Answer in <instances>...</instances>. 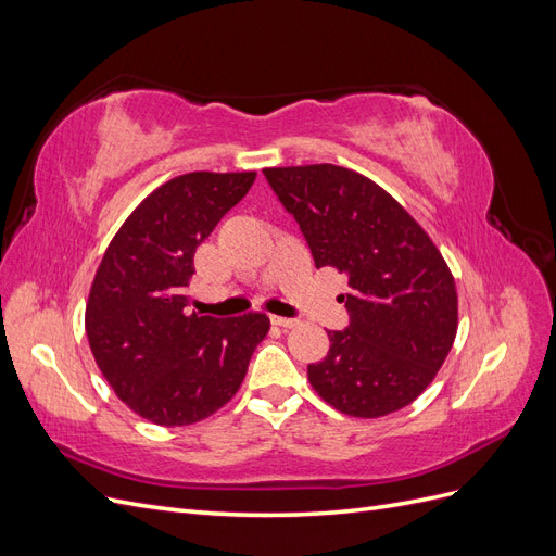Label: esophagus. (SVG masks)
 Returning <instances> with one entry per match:
<instances>
[{
	"label": "esophagus",
	"mask_w": 556,
	"mask_h": 556,
	"mask_svg": "<svg viewBox=\"0 0 556 556\" xmlns=\"http://www.w3.org/2000/svg\"><path fill=\"white\" fill-rule=\"evenodd\" d=\"M271 325L280 327V329H292L299 325V319H292V317H280V315H271Z\"/></svg>",
	"instance_id": "1"
}]
</instances>
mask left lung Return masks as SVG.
I'll list each match as a JSON object with an SVG mask.
<instances>
[{"instance_id": "obj_1", "label": "left lung", "mask_w": 556, "mask_h": 556, "mask_svg": "<svg viewBox=\"0 0 556 556\" xmlns=\"http://www.w3.org/2000/svg\"><path fill=\"white\" fill-rule=\"evenodd\" d=\"M264 176L308 241L315 266L348 276L345 331L308 364L313 390L352 417L406 408L457 336V288L441 250L378 182L336 164L271 166Z\"/></svg>"}]
</instances>
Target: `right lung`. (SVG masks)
<instances>
[{
	"label": "right lung",
	"instance_id": "1",
	"mask_svg": "<svg viewBox=\"0 0 556 556\" xmlns=\"http://www.w3.org/2000/svg\"><path fill=\"white\" fill-rule=\"evenodd\" d=\"M255 172H192L162 182L109 243L86 304V333L115 396L160 427L220 410L268 333L264 313L190 311L194 252L255 182Z\"/></svg>",
	"mask_w": 556,
	"mask_h": 556
}]
</instances>
